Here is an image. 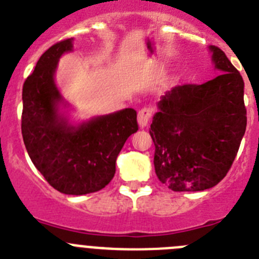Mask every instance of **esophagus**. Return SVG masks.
Listing matches in <instances>:
<instances>
[{"mask_svg": "<svg viewBox=\"0 0 259 259\" xmlns=\"http://www.w3.org/2000/svg\"><path fill=\"white\" fill-rule=\"evenodd\" d=\"M152 115H153L152 107H143V109L139 111V114H137V122H139V125H140L141 128L146 127L148 123H149L150 118H152Z\"/></svg>", "mask_w": 259, "mask_h": 259, "instance_id": "1", "label": "esophagus"}]
</instances>
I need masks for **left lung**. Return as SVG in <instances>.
Returning <instances> with one entry per match:
<instances>
[{
	"instance_id": "1",
	"label": "left lung",
	"mask_w": 259,
	"mask_h": 259,
	"mask_svg": "<svg viewBox=\"0 0 259 259\" xmlns=\"http://www.w3.org/2000/svg\"><path fill=\"white\" fill-rule=\"evenodd\" d=\"M219 76L175 87L162 96L149 134L159 182L174 192L218 184L232 166L246 130L244 80L218 47L209 48Z\"/></svg>"
}]
</instances>
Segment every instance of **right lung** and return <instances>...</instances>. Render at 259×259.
<instances>
[{"instance_id": "add662e5", "label": "right lung", "mask_w": 259, "mask_h": 259, "mask_svg": "<svg viewBox=\"0 0 259 259\" xmlns=\"http://www.w3.org/2000/svg\"><path fill=\"white\" fill-rule=\"evenodd\" d=\"M72 40L50 47L23 84L22 135L31 161L53 188L80 196L111 182L116 157L139 124L134 109L68 124L58 110L62 96L54 74L62 54L72 50Z\"/></svg>"}]
</instances>
